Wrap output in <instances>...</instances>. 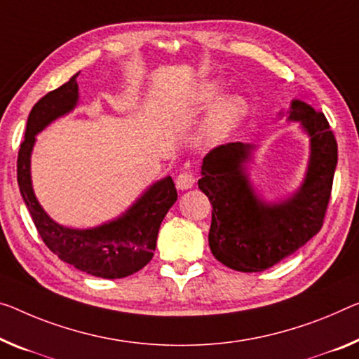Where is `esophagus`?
Instances as JSON below:
<instances>
[{"instance_id":"1","label":"esophagus","mask_w":359,"mask_h":359,"mask_svg":"<svg viewBox=\"0 0 359 359\" xmlns=\"http://www.w3.org/2000/svg\"><path fill=\"white\" fill-rule=\"evenodd\" d=\"M196 183V176L192 172H181L178 175V178H176V187L181 191H186V189H191L192 186Z\"/></svg>"}]
</instances>
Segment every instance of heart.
Listing matches in <instances>:
<instances>
[{
  "mask_svg": "<svg viewBox=\"0 0 359 359\" xmlns=\"http://www.w3.org/2000/svg\"><path fill=\"white\" fill-rule=\"evenodd\" d=\"M223 93V83L219 80L202 81L191 96V106L194 109H205L217 101ZM249 112V104L241 96H229L219 101L212 114L208 115L203 133L212 141H219L228 136Z\"/></svg>",
  "mask_w": 359,
  "mask_h": 359,
  "instance_id": "1",
  "label": "heart"
}]
</instances>
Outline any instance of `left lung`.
Returning a JSON list of instances; mask_svg holds the SVG:
<instances>
[{
  "label": "left lung",
  "mask_w": 359,
  "mask_h": 359,
  "mask_svg": "<svg viewBox=\"0 0 359 359\" xmlns=\"http://www.w3.org/2000/svg\"><path fill=\"white\" fill-rule=\"evenodd\" d=\"M287 120L300 122L310 136L311 152L300 189L285 201L264 202L253 191L245 163L255 146L228 142L203 157L198 189L213 207L208 245L218 262L236 271H264L323 228L337 167V141L324 114L299 99L292 101Z\"/></svg>",
  "instance_id": "1"
}]
</instances>
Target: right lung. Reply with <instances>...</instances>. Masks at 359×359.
Returning a JSON list of instances; mask_svg holds the SVG:
<instances>
[{
    "instance_id": "1",
    "label": "right lung",
    "mask_w": 359,
    "mask_h": 359,
    "mask_svg": "<svg viewBox=\"0 0 359 359\" xmlns=\"http://www.w3.org/2000/svg\"><path fill=\"white\" fill-rule=\"evenodd\" d=\"M72 79L49 91L27 120L25 140L18 157V183L38 234L48 249L80 271L104 279H120L140 271L152 260L162 219L178 198L172 176L154 183L122 217L91 229H72L57 224L38 203L32 187L30 156L35 136L43 128L74 110L79 102V85Z\"/></svg>"
}]
</instances>
